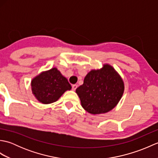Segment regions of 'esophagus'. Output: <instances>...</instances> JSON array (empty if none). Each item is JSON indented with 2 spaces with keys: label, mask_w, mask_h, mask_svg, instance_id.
<instances>
[{
  "label": "esophagus",
  "mask_w": 158,
  "mask_h": 158,
  "mask_svg": "<svg viewBox=\"0 0 158 158\" xmlns=\"http://www.w3.org/2000/svg\"><path fill=\"white\" fill-rule=\"evenodd\" d=\"M77 87H78V85H77V84H74V85H72V89H73V90H74V91H75V90L77 88Z\"/></svg>",
  "instance_id": "obj_1"
}]
</instances>
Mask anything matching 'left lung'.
I'll list each match as a JSON object with an SVG mask.
<instances>
[{
	"label": "left lung",
	"mask_w": 158,
	"mask_h": 158,
	"mask_svg": "<svg viewBox=\"0 0 158 158\" xmlns=\"http://www.w3.org/2000/svg\"><path fill=\"white\" fill-rule=\"evenodd\" d=\"M124 85L112 66L105 64L100 70H92L87 75L83 84L76 89L81 106L91 114L109 112L119 102Z\"/></svg>",
	"instance_id": "8db88e82"
}]
</instances>
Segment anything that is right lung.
I'll return each mask as SVG.
<instances>
[{"label":"right lung","mask_w":158,"mask_h":158,"mask_svg":"<svg viewBox=\"0 0 158 158\" xmlns=\"http://www.w3.org/2000/svg\"><path fill=\"white\" fill-rule=\"evenodd\" d=\"M31 85L36 99L43 104L56 102L66 90L71 89L68 80L56 68L36 77L32 79Z\"/></svg>","instance_id":"1"}]
</instances>
